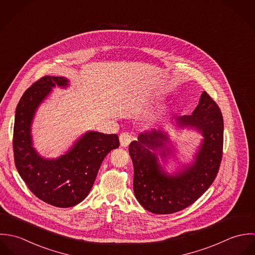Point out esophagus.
I'll return each instance as SVG.
<instances>
[{
  "label": "esophagus",
  "mask_w": 255,
  "mask_h": 255,
  "mask_svg": "<svg viewBox=\"0 0 255 255\" xmlns=\"http://www.w3.org/2000/svg\"><path fill=\"white\" fill-rule=\"evenodd\" d=\"M132 139H133V137H132L131 134H129V133H127V132H124V133L120 134V136H119L120 145H121L122 147H127V146L131 143Z\"/></svg>",
  "instance_id": "esophagus-1"
}]
</instances>
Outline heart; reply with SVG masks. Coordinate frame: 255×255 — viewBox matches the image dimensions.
I'll list each match as a JSON object with an SVG mask.
<instances>
[{
    "label": "heart",
    "instance_id": "heart-1",
    "mask_svg": "<svg viewBox=\"0 0 255 255\" xmlns=\"http://www.w3.org/2000/svg\"><path fill=\"white\" fill-rule=\"evenodd\" d=\"M152 121H153V122H155V119H153V120H152Z\"/></svg>",
    "mask_w": 255,
    "mask_h": 255
}]
</instances>
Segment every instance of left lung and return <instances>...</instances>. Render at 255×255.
Returning <instances> with one entry per match:
<instances>
[{
    "instance_id": "left-lung-1",
    "label": "left lung",
    "mask_w": 255,
    "mask_h": 255,
    "mask_svg": "<svg viewBox=\"0 0 255 255\" xmlns=\"http://www.w3.org/2000/svg\"><path fill=\"white\" fill-rule=\"evenodd\" d=\"M179 127L198 130L202 144L192 164L170 175L159 164L157 154H170L168 136L161 130L141 133L129 146L134 165V193L146 210L153 214H172L194 203L215 180L223 156L224 120L220 107L203 92L192 114L178 116Z\"/></svg>"
}]
</instances>
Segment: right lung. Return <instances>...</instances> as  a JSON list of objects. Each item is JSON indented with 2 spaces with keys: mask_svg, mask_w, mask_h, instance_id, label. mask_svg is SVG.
Instances as JSON below:
<instances>
[{
  "mask_svg": "<svg viewBox=\"0 0 255 255\" xmlns=\"http://www.w3.org/2000/svg\"><path fill=\"white\" fill-rule=\"evenodd\" d=\"M56 86L66 88L69 81L45 76L22 95L15 110L12 147L15 167L29 190L45 203L68 208L88 196L102 160L119 147V139L116 134L90 131L58 158L39 155L32 146L31 123L37 107Z\"/></svg>",
  "mask_w": 255,
  "mask_h": 255,
  "instance_id": "1",
  "label": "right lung"
}]
</instances>
